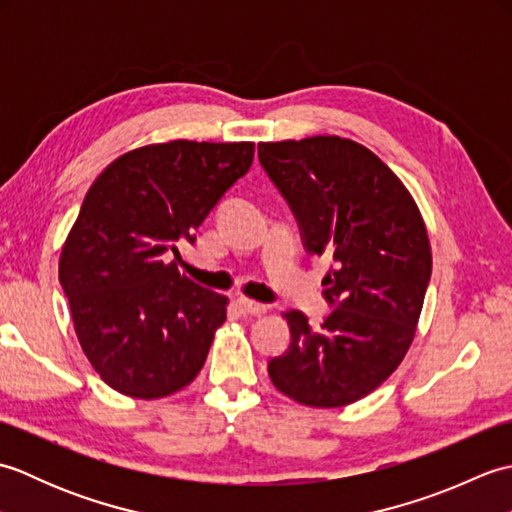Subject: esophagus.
Masks as SVG:
<instances>
[{
  "label": "esophagus",
  "mask_w": 512,
  "mask_h": 512,
  "mask_svg": "<svg viewBox=\"0 0 512 512\" xmlns=\"http://www.w3.org/2000/svg\"><path fill=\"white\" fill-rule=\"evenodd\" d=\"M235 306H237V310L242 312V314H262V312H266L264 303L250 301V299H244V297H239V299L235 301Z\"/></svg>",
  "instance_id": "34e87169"
}]
</instances>
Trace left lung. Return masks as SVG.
I'll list each match as a JSON object with an SVG mask.
<instances>
[{
    "label": "left lung",
    "instance_id": "left-lung-1",
    "mask_svg": "<svg viewBox=\"0 0 512 512\" xmlns=\"http://www.w3.org/2000/svg\"><path fill=\"white\" fill-rule=\"evenodd\" d=\"M259 162L295 213L310 255H328L321 325L286 312L288 350L273 385L308 407H343L394 374L431 279L427 226L405 184L367 147L339 136L259 143Z\"/></svg>",
    "mask_w": 512,
    "mask_h": 512
}]
</instances>
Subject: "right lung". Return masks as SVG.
Listing matches in <instances>:
<instances>
[{
  "instance_id": "add662e5",
  "label": "right lung",
  "mask_w": 512,
  "mask_h": 512,
  "mask_svg": "<svg viewBox=\"0 0 512 512\" xmlns=\"http://www.w3.org/2000/svg\"><path fill=\"white\" fill-rule=\"evenodd\" d=\"M253 143H171L105 167L65 239L59 281L74 332L107 385L154 400L200 374L228 299L165 262L253 165Z\"/></svg>"
}]
</instances>
